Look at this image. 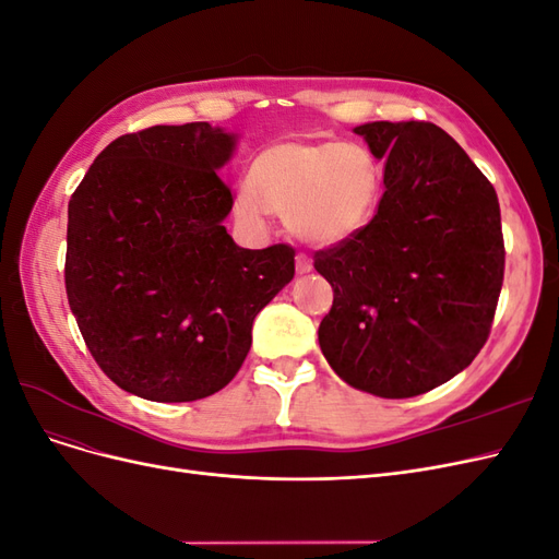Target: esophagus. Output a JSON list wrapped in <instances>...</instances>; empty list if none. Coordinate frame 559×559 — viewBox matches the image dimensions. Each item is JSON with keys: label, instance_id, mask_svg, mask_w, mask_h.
<instances>
[{"label": "esophagus", "instance_id": "obj_1", "mask_svg": "<svg viewBox=\"0 0 559 559\" xmlns=\"http://www.w3.org/2000/svg\"><path fill=\"white\" fill-rule=\"evenodd\" d=\"M312 270V259L308 257V253H296V273L298 275H306V273H310Z\"/></svg>", "mask_w": 559, "mask_h": 559}]
</instances>
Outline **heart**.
Returning <instances> with one entry per match:
<instances>
[{
  "label": "heart",
  "instance_id": "obj_1",
  "mask_svg": "<svg viewBox=\"0 0 559 559\" xmlns=\"http://www.w3.org/2000/svg\"><path fill=\"white\" fill-rule=\"evenodd\" d=\"M378 195L380 170L366 146L289 140L253 158L247 186L233 198V216L263 230L277 214L294 238L329 247L370 222Z\"/></svg>",
  "mask_w": 559,
  "mask_h": 559
}]
</instances>
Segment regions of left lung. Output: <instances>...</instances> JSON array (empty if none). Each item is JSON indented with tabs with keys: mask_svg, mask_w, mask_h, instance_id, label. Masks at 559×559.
I'll return each instance as SVG.
<instances>
[{
	"mask_svg": "<svg viewBox=\"0 0 559 559\" xmlns=\"http://www.w3.org/2000/svg\"><path fill=\"white\" fill-rule=\"evenodd\" d=\"M384 158L376 216L314 270L333 286L319 345L347 384L382 399L431 392L487 343L503 284L495 186L427 121L354 128Z\"/></svg>",
	"mask_w": 559,
	"mask_h": 559,
	"instance_id": "left-lung-1",
	"label": "left lung"
}]
</instances>
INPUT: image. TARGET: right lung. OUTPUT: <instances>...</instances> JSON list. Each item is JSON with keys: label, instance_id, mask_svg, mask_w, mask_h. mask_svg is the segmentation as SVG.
I'll use <instances>...</instances> for the list:
<instances>
[{"label": "right lung", "instance_id": "obj_1", "mask_svg": "<svg viewBox=\"0 0 559 559\" xmlns=\"http://www.w3.org/2000/svg\"><path fill=\"white\" fill-rule=\"evenodd\" d=\"M235 138L210 123L121 134L67 210L64 289L105 376L158 403L212 396L238 373L257 314L294 280L289 245L242 249L218 177Z\"/></svg>", "mask_w": 559, "mask_h": 559}]
</instances>
